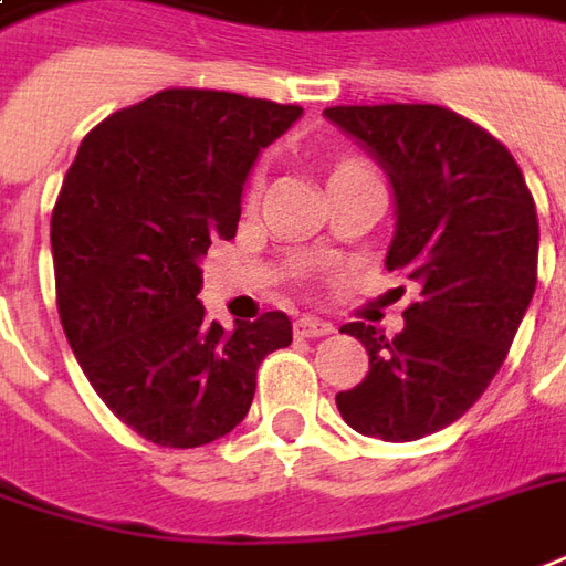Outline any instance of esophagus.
Segmentation results:
<instances>
[{"instance_id": "obj_1", "label": "esophagus", "mask_w": 566, "mask_h": 566, "mask_svg": "<svg viewBox=\"0 0 566 566\" xmlns=\"http://www.w3.org/2000/svg\"><path fill=\"white\" fill-rule=\"evenodd\" d=\"M333 333V323L321 321V317H302V321H295V335H298V338H323V335Z\"/></svg>"}]
</instances>
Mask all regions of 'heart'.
<instances>
[{
  "instance_id": "1",
  "label": "heart",
  "mask_w": 566,
  "mask_h": 566,
  "mask_svg": "<svg viewBox=\"0 0 566 566\" xmlns=\"http://www.w3.org/2000/svg\"><path fill=\"white\" fill-rule=\"evenodd\" d=\"M348 166H357V163H345V166H338V169H348ZM335 169V171H338Z\"/></svg>"
}]
</instances>
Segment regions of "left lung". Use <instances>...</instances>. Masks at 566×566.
<instances>
[{
    "label": "left lung",
    "instance_id": "1",
    "mask_svg": "<svg viewBox=\"0 0 566 566\" xmlns=\"http://www.w3.org/2000/svg\"><path fill=\"white\" fill-rule=\"evenodd\" d=\"M326 116L391 175L388 271L412 280L403 329L348 323L366 379L335 395L366 438L407 443L453 424L493 381L536 290L539 221L524 171L486 128L438 104H350Z\"/></svg>",
    "mask_w": 566,
    "mask_h": 566
}]
</instances>
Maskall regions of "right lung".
<instances>
[{
    "mask_svg": "<svg viewBox=\"0 0 566 566\" xmlns=\"http://www.w3.org/2000/svg\"><path fill=\"white\" fill-rule=\"evenodd\" d=\"M302 116L216 88H163L80 144L52 212L57 314L85 379L144 440L190 450L252 407L261 360L292 342L283 311L224 333L200 305V259L233 240L261 147Z\"/></svg>",
    "mask_w": 566,
    "mask_h": 566,
    "instance_id": "obj_1",
    "label": "right lung"
}]
</instances>
